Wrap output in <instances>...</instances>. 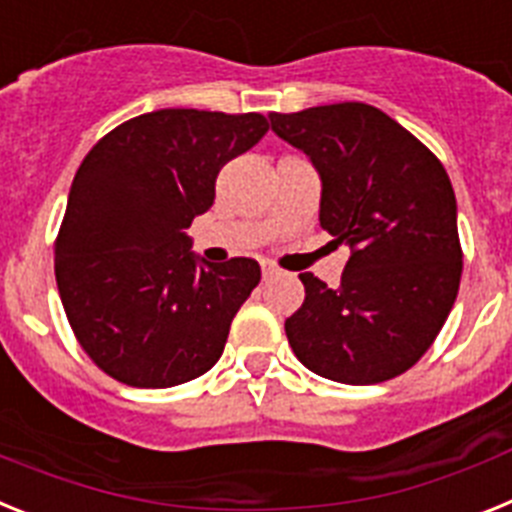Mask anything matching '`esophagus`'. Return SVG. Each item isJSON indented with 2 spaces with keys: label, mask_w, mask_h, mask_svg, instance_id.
I'll use <instances>...</instances> for the list:
<instances>
[{
  "label": "esophagus",
  "mask_w": 512,
  "mask_h": 512,
  "mask_svg": "<svg viewBox=\"0 0 512 512\" xmlns=\"http://www.w3.org/2000/svg\"><path fill=\"white\" fill-rule=\"evenodd\" d=\"M278 275V268H275L273 262L262 260V278H275Z\"/></svg>",
  "instance_id": "34e87169"
}]
</instances>
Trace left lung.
Masks as SVG:
<instances>
[{
  "instance_id": "1",
  "label": "left lung",
  "mask_w": 512,
  "mask_h": 512,
  "mask_svg": "<svg viewBox=\"0 0 512 512\" xmlns=\"http://www.w3.org/2000/svg\"><path fill=\"white\" fill-rule=\"evenodd\" d=\"M270 128L322 180L319 224L350 257L340 286L301 273L306 299L286 319L309 371L381 384L420 361L461 281L456 195L433 151L366 102L270 113Z\"/></svg>"
}]
</instances>
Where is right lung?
Segmentation results:
<instances>
[{"label": "right lung", "mask_w": 512, "mask_h": 512, "mask_svg": "<svg viewBox=\"0 0 512 512\" xmlns=\"http://www.w3.org/2000/svg\"><path fill=\"white\" fill-rule=\"evenodd\" d=\"M268 128L260 113L164 108L113 128L79 164L56 283L84 353L121 384H185L224 353L260 265H211L185 229L213 206L221 167Z\"/></svg>", "instance_id": "obj_1"}]
</instances>
